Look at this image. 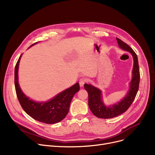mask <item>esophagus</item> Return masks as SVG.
<instances>
[{
    "mask_svg": "<svg viewBox=\"0 0 155 155\" xmlns=\"http://www.w3.org/2000/svg\"><path fill=\"white\" fill-rule=\"evenodd\" d=\"M87 78H80V80H79L80 86L81 87H82L84 85V84H85V83H87Z\"/></svg>",
    "mask_w": 155,
    "mask_h": 155,
    "instance_id": "1",
    "label": "esophagus"
}]
</instances>
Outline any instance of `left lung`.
Masks as SVG:
<instances>
[{
	"label": "left lung",
	"instance_id": "obj_1",
	"mask_svg": "<svg viewBox=\"0 0 155 155\" xmlns=\"http://www.w3.org/2000/svg\"><path fill=\"white\" fill-rule=\"evenodd\" d=\"M119 47L123 50L129 51L133 55L134 65L133 69V78L130 82L129 92L126 97L117 104L105 106L102 100V92L91 84L84 85V88L88 94V107L94 115L99 118L110 119L115 117L126 112L131 106L138 91L140 80V73L137 56L133 49L126 43L116 38Z\"/></svg>",
	"mask_w": 155,
	"mask_h": 155
}]
</instances>
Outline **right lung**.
Returning <instances> with one entry per match:
<instances>
[{
    "instance_id": "add662e5",
    "label": "right lung",
    "mask_w": 155,
    "mask_h": 155,
    "mask_svg": "<svg viewBox=\"0 0 155 155\" xmlns=\"http://www.w3.org/2000/svg\"><path fill=\"white\" fill-rule=\"evenodd\" d=\"M21 56L22 54L15 67L14 84L16 95L22 108L29 116L38 121L46 124L59 123L67 115L73 97L80 90L79 84L76 83L47 102H38L32 101L22 92L18 83V68Z\"/></svg>"
}]
</instances>
